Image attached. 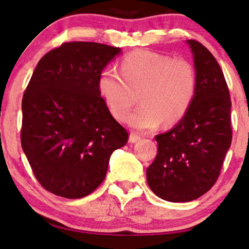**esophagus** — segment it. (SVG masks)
I'll return each instance as SVG.
<instances>
[{
  "label": "esophagus",
  "mask_w": 249,
  "mask_h": 249,
  "mask_svg": "<svg viewBox=\"0 0 249 249\" xmlns=\"http://www.w3.org/2000/svg\"><path fill=\"white\" fill-rule=\"evenodd\" d=\"M138 141H141V136H138V135H136V134H134V132H131L130 135H129V142H130V144H134V142H137Z\"/></svg>",
  "instance_id": "34e87169"
}]
</instances>
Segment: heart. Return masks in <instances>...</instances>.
I'll return each instance as SVG.
<instances>
[{"instance_id": "obj_1", "label": "heart", "mask_w": 249, "mask_h": 249, "mask_svg": "<svg viewBox=\"0 0 249 249\" xmlns=\"http://www.w3.org/2000/svg\"><path fill=\"white\" fill-rule=\"evenodd\" d=\"M98 89L111 113L124 120L139 93L142 105L127 119L139 131L173 124L188 112L197 89V74L189 61L171 60L151 51H136L122 60L120 72L102 71Z\"/></svg>"}]
</instances>
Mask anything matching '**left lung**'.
<instances>
[{"instance_id": "8db88e82", "label": "left lung", "mask_w": 249, "mask_h": 249, "mask_svg": "<svg viewBox=\"0 0 249 249\" xmlns=\"http://www.w3.org/2000/svg\"><path fill=\"white\" fill-rule=\"evenodd\" d=\"M193 54L197 89L188 112L155 137L158 154L146 170L152 192L173 203L190 202L212 188L230 148L231 101L223 72L212 53L186 40Z\"/></svg>"}]
</instances>
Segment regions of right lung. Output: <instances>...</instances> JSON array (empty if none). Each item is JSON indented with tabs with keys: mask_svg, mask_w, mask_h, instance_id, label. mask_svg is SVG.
Returning a JSON list of instances; mask_svg holds the SVG:
<instances>
[{
	"mask_svg": "<svg viewBox=\"0 0 249 249\" xmlns=\"http://www.w3.org/2000/svg\"><path fill=\"white\" fill-rule=\"evenodd\" d=\"M120 47L64 43L37 63L22 97L21 146L46 190L64 198L93 193L110 156L128 141L101 97L98 79Z\"/></svg>",
	"mask_w": 249,
	"mask_h": 249,
	"instance_id": "obj_1",
	"label": "right lung"
}]
</instances>
